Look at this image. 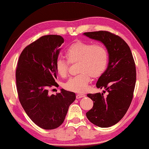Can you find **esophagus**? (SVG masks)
<instances>
[{
  "mask_svg": "<svg viewBox=\"0 0 149 149\" xmlns=\"http://www.w3.org/2000/svg\"><path fill=\"white\" fill-rule=\"evenodd\" d=\"M84 96H85L84 95H82V94H77V95H76V98H77V99H79V98H81L84 97Z\"/></svg>",
  "mask_w": 149,
  "mask_h": 149,
  "instance_id": "esophagus-1",
  "label": "esophagus"
}]
</instances>
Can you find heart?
Instances as JSON below:
<instances>
[{
    "mask_svg": "<svg viewBox=\"0 0 149 149\" xmlns=\"http://www.w3.org/2000/svg\"><path fill=\"white\" fill-rule=\"evenodd\" d=\"M67 61L58 59L55 63L58 74L61 77H66L69 63H78L80 74L70 77L65 84L68 90L83 93L93 78H99L104 74L109 61V56L105 47L100 44L77 41L68 47L65 51Z\"/></svg>",
    "mask_w": 149,
    "mask_h": 149,
    "instance_id": "1",
    "label": "heart"
}]
</instances>
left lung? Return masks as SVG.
Listing matches in <instances>:
<instances>
[{
    "label": "left lung",
    "mask_w": 149,
    "mask_h": 149,
    "mask_svg": "<svg viewBox=\"0 0 149 149\" xmlns=\"http://www.w3.org/2000/svg\"><path fill=\"white\" fill-rule=\"evenodd\" d=\"M84 35L100 41L109 53L108 66L96 83L108 95L88 94L93 101V108L86 113L91 123L100 127L117 124L125 115L132 101L136 83V67L128 45L121 37L107 31L85 32Z\"/></svg>",
    "instance_id": "left-lung-1"
}]
</instances>
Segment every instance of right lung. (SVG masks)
<instances>
[{
  "mask_svg": "<svg viewBox=\"0 0 149 149\" xmlns=\"http://www.w3.org/2000/svg\"><path fill=\"white\" fill-rule=\"evenodd\" d=\"M63 42L60 36L40 37L23 50L16 70L21 105L30 119L44 130L60 126L75 100V93L63 89L56 95L48 93L49 88L58 86L55 63Z\"/></svg>",
  "mask_w": 149,
  "mask_h": 149,
  "instance_id": "1",
  "label": "right lung"
}]
</instances>
